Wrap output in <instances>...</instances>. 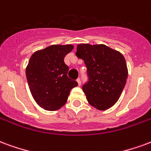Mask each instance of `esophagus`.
Instances as JSON below:
<instances>
[{
    "instance_id": "34e87169",
    "label": "esophagus",
    "mask_w": 151,
    "mask_h": 151,
    "mask_svg": "<svg viewBox=\"0 0 151 151\" xmlns=\"http://www.w3.org/2000/svg\"><path fill=\"white\" fill-rule=\"evenodd\" d=\"M77 83H78V85H79V86L81 84V81H80V78H78V79H77Z\"/></svg>"
}]
</instances>
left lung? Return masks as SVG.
Masks as SVG:
<instances>
[{
  "instance_id": "left-lung-1",
  "label": "left lung",
  "mask_w": 151,
  "mask_h": 151,
  "mask_svg": "<svg viewBox=\"0 0 151 151\" xmlns=\"http://www.w3.org/2000/svg\"><path fill=\"white\" fill-rule=\"evenodd\" d=\"M76 50L86 65L88 80L83 91L88 103L99 110L109 109L118 101L128 77L124 56L103 44H79Z\"/></svg>"
}]
</instances>
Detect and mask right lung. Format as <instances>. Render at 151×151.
<instances>
[{"mask_svg":"<svg viewBox=\"0 0 151 151\" xmlns=\"http://www.w3.org/2000/svg\"><path fill=\"white\" fill-rule=\"evenodd\" d=\"M72 45H52L35 52L26 67V79L36 103L48 111L63 106L71 90L78 85L69 79L66 55L73 50Z\"/></svg>","mask_w":151,"mask_h":151,"instance_id":"right-lung-1","label":"right lung"}]
</instances>
